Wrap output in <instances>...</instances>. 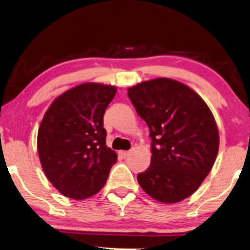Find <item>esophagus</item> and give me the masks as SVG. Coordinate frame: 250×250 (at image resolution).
Wrapping results in <instances>:
<instances>
[{
	"label": "esophagus",
	"mask_w": 250,
	"mask_h": 250,
	"mask_svg": "<svg viewBox=\"0 0 250 250\" xmlns=\"http://www.w3.org/2000/svg\"><path fill=\"white\" fill-rule=\"evenodd\" d=\"M119 153H121L122 157L127 158L128 155H129V153H131V152H129V151H121V152H119Z\"/></svg>",
	"instance_id": "esophagus-1"
}]
</instances>
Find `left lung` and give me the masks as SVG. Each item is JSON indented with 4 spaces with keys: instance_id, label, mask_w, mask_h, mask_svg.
Segmentation results:
<instances>
[{
    "instance_id": "obj_1",
    "label": "left lung",
    "mask_w": 250,
    "mask_h": 250,
    "mask_svg": "<svg viewBox=\"0 0 250 250\" xmlns=\"http://www.w3.org/2000/svg\"><path fill=\"white\" fill-rule=\"evenodd\" d=\"M127 91L152 139L151 164L137 175L140 186L161 203L189 197L211 171L219 151L212 111L194 90L172 79L144 81Z\"/></svg>"
}]
</instances>
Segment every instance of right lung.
<instances>
[{"label":"right lung","instance_id":"1","mask_svg":"<svg viewBox=\"0 0 250 250\" xmlns=\"http://www.w3.org/2000/svg\"><path fill=\"white\" fill-rule=\"evenodd\" d=\"M116 86L83 83L53 101L37 136L39 160L47 179L64 196L84 200L104 186L117 161L106 146L104 115Z\"/></svg>","mask_w":250,"mask_h":250}]
</instances>
